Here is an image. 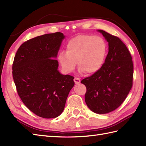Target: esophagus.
Masks as SVG:
<instances>
[{
  "instance_id": "34e87169",
  "label": "esophagus",
  "mask_w": 146,
  "mask_h": 146,
  "mask_svg": "<svg viewBox=\"0 0 146 146\" xmlns=\"http://www.w3.org/2000/svg\"><path fill=\"white\" fill-rule=\"evenodd\" d=\"M74 82L76 83V84H78V83H80V79L78 78H76L75 77V78H74Z\"/></svg>"
}]
</instances>
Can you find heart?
Wrapping results in <instances>:
<instances>
[{
	"label": "heart",
	"instance_id": "heart-1",
	"mask_svg": "<svg viewBox=\"0 0 146 146\" xmlns=\"http://www.w3.org/2000/svg\"><path fill=\"white\" fill-rule=\"evenodd\" d=\"M107 52V43L102 37L79 35L68 41L66 52L59 53L58 61L64 73L72 72L77 61L80 73L92 75L104 65Z\"/></svg>",
	"mask_w": 146,
	"mask_h": 146
}]
</instances>
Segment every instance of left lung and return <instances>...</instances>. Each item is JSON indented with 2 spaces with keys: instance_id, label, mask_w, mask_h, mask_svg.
Instances as JSON below:
<instances>
[{
  "instance_id": "8db88e82",
  "label": "left lung",
  "mask_w": 146,
  "mask_h": 146,
  "mask_svg": "<svg viewBox=\"0 0 146 146\" xmlns=\"http://www.w3.org/2000/svg\"><path fill=\"white\" fill-rule=\"evenodd\" d=\"M108 44V52L98 72L82 80L86 87L85 100L92 111H112L125 100L132 86L134 66L125 44L118 37L98 30Z\"/></svg>"
}]
</instances>
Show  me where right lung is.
Masks as SVG:
<instances>
[{
    "instance_id": "add662e5",
    "label": "right lung",
    "mask_w": 146,
    "mask_h": 146,
    "mask_svg": "<svg viewBox=\"0 0 146 146\" xmlns=\"http://www.w3.org/2000/svg\"><path fill=\"white\" fill-rule=\"evenodd\" d=\"M65 36L57 32L24 42L16 52L12 76L24 104L45 119L63 112L68 94L75 85L74 77L62 75L56 60Z\"/></svg>"
}]
</instances>
